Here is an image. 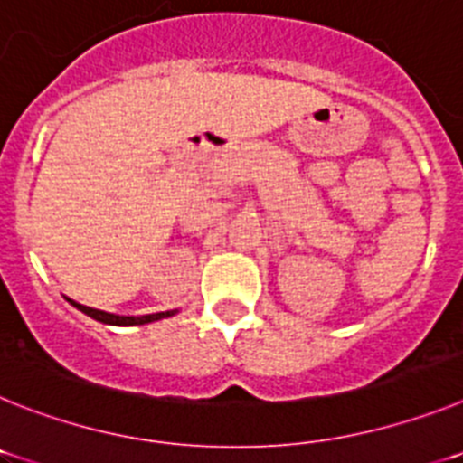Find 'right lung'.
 Here are the masks:
<instances>
[{"label":"right lung","mask_w":463,"mask_h":463,"mask_svg":"<svg viewBox=\"0 0 463 463\" xmlns=\"http://www.w3.org/2000/svg\"><path fill=\"white\" fill-rule=\"evenodd\" d=\"M67 301L73 306V308H79L80 313H85L88 317H92V320L101 322V325H113V326L148 325V322L165 320V317H171V315L178 313V308H175V310H165V313H150V315H116V313H106V310L90 308V306L79 304V301H73V298H67Z\"/></svg>","instance_id":"obj_1"}]
</instances>
